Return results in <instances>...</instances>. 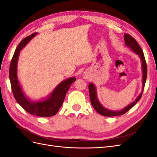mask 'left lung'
Here are the masks:
<instances>
[{
	"label": "left lung",
	"mask_w": 157,
	"mask_h": 157,
	"mask_svg": "<svg viewBox=\"0 0 157 157\" xmlns=\"http://www.w3.org/2000/svg\"><path fill=\"white\" fill-rule=\"evenodd\" d=\"M124 41H125V45L127 47H128L129 48H130L132 51L134 52V53H136L137 56H138L141 60V69H142V84H143V86H142V90L139 96L136 98L134 101L132 102L130 104H129V105L126 106L124 108H123L120 111H112V110H109V109L105 108V107H103L101 105L98 98L97 89L96 86H95V84L92 82L89 83L88 88H89V93H90V101H91L92 105L93 107L95 109V110H96L98 113L105 117H114V116L124 115V114L126 113L128 111H129L132 107H134L136 104V103L140 100L141 98L142 93L144 92L145 84L147 79V65H146V61L145 59L144 52L142 51L141 47L140 46L138 43H137L136 40L131 35L126 34L125 33Z\"/></svg>",
	"instance_id": "1"
}]
</instances>
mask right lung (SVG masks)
Returning <instances> with one entry per match:
<instances>
[{"mask_svg":"<svg viewBox=\"0 0 157 157\" xmlns=\"http://www.w3.org/2000/svg\"><path fill=\"white\" fill-rule=\"evenodd\" d=\"M37 34V33H34L31 35L23 39L19 44L11 61L9 77L13 96L24 110L31 115L48 117L54 116L58 113L63 103L66 93L69 90L71 85L76 80V78L70 77L63 80L52 90L48 96L38 101H33L27 97L18 80L17 61L21 50Z\"/></svg>","mask_w":157,"mask_h":157,"instance_id":"right-lung-1","label":"right lung"}]
</instances>
